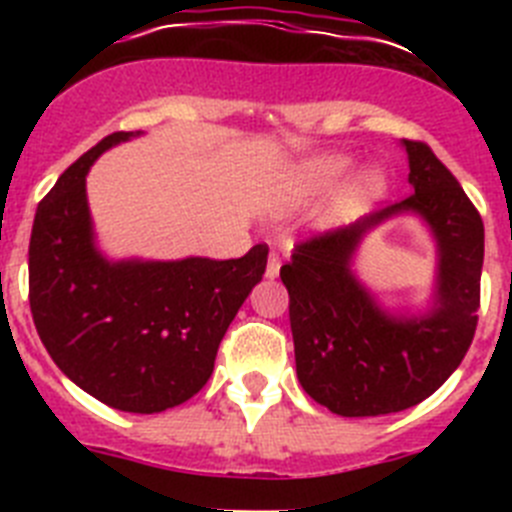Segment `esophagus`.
<instances>
[{
	"label": "esophagus",
	"mask_w": 512,
	"mask_h": 512,
	"mask_svg": "<svg viewBox=\"0 0 512 512\" xmlns=\"http://www.w3.org/2000/svg\"><path fill=\"white\" fill-rule=\"evenodd\" d=\"M279 266H282V256L277 251L269 253V261H266V277L274 279L279 277Z\"/></svg>",
	"instance_id": "34e87169"
}]
</instances>
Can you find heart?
Masks as SVG:
<instances>
[{"instance_id":"b5f03b06","label":"heart","mask_w":512,"mask_h":512,"mask_svg":"<svg viewBox=\"0 0 512 512\" xmlns=\"http://www.w3.org/2000/svg\"><path fill=\"white\" fill-rule=\"evenodd\" d=\"M348 174V161L346 158H315L310 164H305L300 169V174L292 179V197H307V194L325 192V189L336 187L343 176ZM384 189V179L377 171H369L364 174V179L359 182V192L364 197H377Z\"/></svg>"}]
</instances>
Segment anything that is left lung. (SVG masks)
Instances as JSON below:
<instances>
[{
    "label": "left lung",
    "instance_id": "obj_1",
    "mask_svg": "<svg viewBox=\"0 0 512 512\" xmlns=\"http://www.w3.org/2000/svg\"><path fill=\"white\" fill-rule=\"evenodd\" d=\"M413 194L297 243L279 277L289 292L302 390L330 413L369 418L408 410L454 374L477 330L485 225L456 176L420 140H402ZM415 211L439 243V287L423 319L384 313L350 271L360 238L379 222Z\"/></svg>",
    "mask_w": 512,
    "mask_h": 512
}]
</instances>
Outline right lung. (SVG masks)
Returning a JSON list of instances; mask_svg holds the SVG:
<instances>
[{"instance_id": "obj_1", "label": "right lung", "mask_w": 512, "mask_h": 512, "mask_svg": "<svg viewBox=\"0 0 512 512\" xmlns=\"http://www.w3.org/2000/svg\"><path fill=\"white\" fill-rule=\"evenodd\" d=\"M138 133H112L58 176L30 235V312L56 366L125 413H161L207 384L217 346L261 282L269 246L241 259L107 261L94 246L87 171Z\"/></svg>"}]
</instances>
